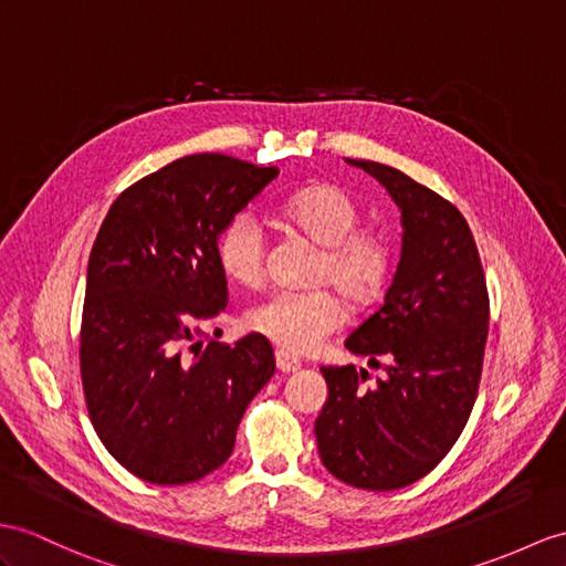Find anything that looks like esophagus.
I'll return each mask as SVG.
<instances>
[{
  "mask_svg": "<svg viewBox=\"0 0 566 566\" xmlns=\"http://www.w3.org/2000/svg\"><path fill=\"white\" fill-rule=\"evenodd\" d=\"M275 367H279V371H283V375H291V371L300 369V360H295L291 353L275 350Z\"/></svg>",
  "mask_w": 566,
  "mask_h": 566,
  "instance_id": "34e87169",
  "label": "esophagus"
}]
</instances>
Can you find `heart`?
Masks as SVG:
<instances>
[{"mask_svg":"<svg viewBox=\"0 0 566 566\" xmlns=\"http://www.w3.org/2000/svg\"><path fill=\"white\" fill-rule=\"evenodd\" d=\"M283 211L305 235L324 247L314 281L334 283L355 305L375 302L394 273V244L360 228V209L334 185L295 191ZM216 256L230 281L252 287L264 275L266 230L254 211L232 216L218 232ZM346 322V305L331 287L273 291L247 312L244 324L287 353H312Z\"/></svg>","mask_w":566,"mask_h":566,"instance_id":"heart-1","label":"heart"}]
</instances>
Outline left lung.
Wrapping results in <instances>:
<instances>
[{
    "instance_id": "left-lung-1",
    "label": "left lung",
    "mask_w": 566,
    "mask_h": 566,
    "mask_svg": "<svg viewBox=\"0 0 566 566\" xmlns=\"http://www.w3.org/2000/svg\"><path fill=\"white\" fill-rule=\"evenodd\" d=\"M401 211V259L384 305L346 340L387 377L365 389L367 369L322 367L328 398L314 422L331 475L360 490H398L437 468L471 418L485 355L490 300L478 247L451 201L401 170L350 160Z\"/></svg>"
}]
</instances>
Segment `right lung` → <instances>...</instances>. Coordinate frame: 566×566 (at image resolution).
Returning <instances> with one entry per match:
<instances>
[{
  "mask_svg": "<svg viewBox=\"0 0 566 566\" xmlns=\"http://www.w3.org/2000/svg\"><path fill=\"white\" fill-rule=\"evenodd\" d=\"M275 177L223 154L185 156L124 189L93 242L78 350L88 416L105 449L154 485L223 465L275 371L264 336L201 340L228 307L218 232Z\"/></svg>",
  "mask_w": 566,
  "mask_h": 566,
  "instance_id": "right-lung-1",
  "label": "right lung"
}]
</instances>
